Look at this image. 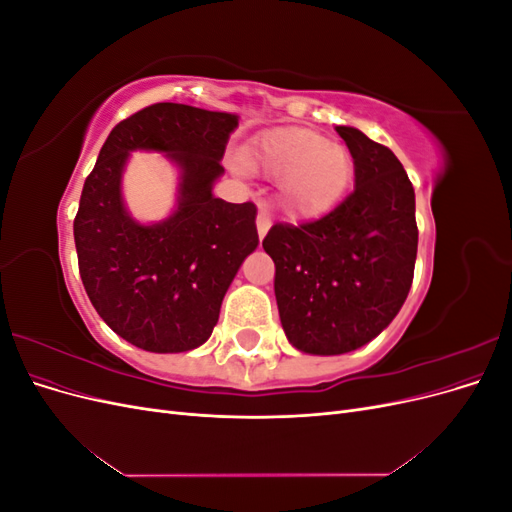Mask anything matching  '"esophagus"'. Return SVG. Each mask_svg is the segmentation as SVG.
I'll return each instance as SVG.
<instances>
[{
    "label": "esophagus",
    "mask_w": 512,
    "mask_h": 512,
    "mask_svg": "<svg viewBox=\"0 0 512 512\" xmlns=\"http://www.w3.org/2000/svg\"><path fill=\"white\" fill-rule=\"evenodd\" d=\"M256 228H258V237H260V241L265 239V235L269 232V228H271V218H269V213H267V209L260 205V211H258V218H256Z\"/></svg>",
    "instance_id": "34e87169"
}]
</instances>
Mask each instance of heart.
Instances as JSON below:
<instances>
[{
	"instance_id": "1",
	"label": "heart",
	"mask_w": 512,
	"mask_h": 512,
	"mask_svg": "<svg viewBox=\"0 0 512 512\" xmlns=\"http://www.w3.org/2000/svg\"><path fill=\"white\" fill-rule=\"evenodd\" d=\"M247 168L280 179V207L292 220H318L344 196L352 156L344 145L305 128L275 130L247 151Z\"/></svg>"
}]
</instances>
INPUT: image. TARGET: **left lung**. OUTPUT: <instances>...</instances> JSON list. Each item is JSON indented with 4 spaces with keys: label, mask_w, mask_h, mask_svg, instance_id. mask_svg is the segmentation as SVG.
<instances>
[{
    "label": "left lung",
    "mask_w": 512,
    "mask_h": 512,
    "mask_svg": "<svg viewBox=\"0 0 512 512\" xmlns=\"http://www.w3.org/2000/svg\"><path fill=\"white\" fill-rule=\"evenodd\" d=\"M354 160V192L324 218L275 224L262 241L288 342L344 354L378 337L404 305L416 262L414 188L395 153L337 126Z\"/></svg>",
    "instance_id": "left-lung-1"
}]
</instances>
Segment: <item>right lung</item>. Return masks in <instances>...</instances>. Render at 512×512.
I'll list each match as a JSON object with an SVG mask.
<instances>
[{
    "label": "right lung",
    "mask_w": 512,
    "mask_h": 512,
    "mask_svg": "<svg viewBox=\"0 0 512 512\" xmlns=\"http://www.w3.org/2000/svg\"><path fill=\"white\" fill-rule=\"evenodd\" d=\"M239 115L160 102L108 134L85 179L74 243L91 305L119 337L147 352H188L218 324L224 294L258 247L256 207L213 196ZM132 150L178 168L176 207L160 223L136 221L122 200Z\"/></svg>",
    "instance_id": "1"
}]
</instances>
